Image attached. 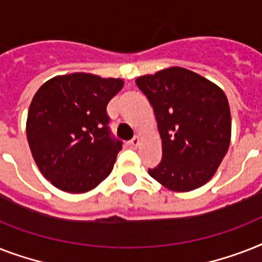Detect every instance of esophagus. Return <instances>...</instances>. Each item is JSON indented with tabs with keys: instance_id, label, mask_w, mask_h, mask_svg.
<instances>
[{
	"instance_id": "esophagus-1",
	"label": "esophagus",
	"mask_w": 262,
	"mask_h": 262,
	"mask_svg": "<svg viewBox=\"0 0 262 262\" xmlns=\"http://www.w3.org/2000/svg\"><path fill=\"white\" fill-rule=\"evenodd\" d=\"M127 145H129L130 148H137L140 145V139L139 137H133V139L127 143Z\"/></svg>"
}]
</instances>
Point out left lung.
I'll list each match as a JSON object with an SVG mask.
<instances>
[{
  "instance_id": "left-lung-1",
  "label": "left lung",
  "mask_w": 262,
  "mask_h": 262,
  "mask_svg": "<svg viewBox=\"0 0 262 262\" xmlns=\"http://www.w3.org/2000/svg\"><path fill=\"white\" fill-rule=\"evenodd\" d=\"M136 84L154 107L162 162L148 168L170 190L189 191L212 178L231 139V114L216 84L183 68L141 76Z\"/></svg>"
}]
</instances>
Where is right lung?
<instances>
[{"instance_id":"obj_1","label":"right lung","mask_w":262,"mask_h":262,"mask_svg":"<svg viewBox=\"0 0 262 262\" xmlns=\"http://www.w3.org/2000/svg\"><path fill=\"white\" fill-rule=\"evenodd\" d=\"M122 87L121 79L72 73L49 80L35 94L27 139L35 163L55 187L85 193L108 177L122 141L111 136L106 108Z\"/></svg>"}]
</instances>
